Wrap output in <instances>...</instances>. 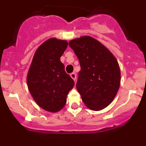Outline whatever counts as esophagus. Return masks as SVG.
<instances>
[{
  "mask_svg": "<svg viewBox=\"0 0 146 146\" xmlns=\"http://www.w3.org/2000/svg\"><path fill=\"white\" fill-rule=\"evenodd\" d=\"M70 77H72V79L74 80V81H75L76 77H77V75H76V74L74 73V72H72V73H71V74H70Z\"/></svg>",
  "mask_w": 146,
  "mask_h": 146,
  "instance_id": "34e87169",
  "label": "esophagus"
}]
</instances>
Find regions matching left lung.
I'll list each match as a JSON object with an SVG mask.
<instances>
[{
  "label": "left lung",
  "mask_w": 146,
  "mask_h": 146,
  "mask_svg": "<svg viewBox=\"0 0 146 146\" xmlns=\"http://www.w3.org/2000/svg\"><path fill=\"white\" fill-rule=\"evenodd\" d=\"M80 64L76 88L82 102L92 110L108 107L117 94L121 72L116 58L108 48L88 36L69 42Z\"/></svg>",
  "instance_id": "left-lung-1"
}]
</instances>
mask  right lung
Segmentation results:
<instances>
[{"label": "right lung", "instance_id": "add662e5", "mask_svg": "<svg viewBox=\"0 0 146 146\" xmlns=\"http://www.w3.org/2000/svg\"><path fill=\"white\" fill-rule=\"evenodd\" d=\"M67 46L65 40L52 38L45 41L35 52L28 70V90L38 106L48 112L56 113L64 108L74 86L60 60Z\"/></svg>", "mask_w": 146, "mask_h": 146}]
</instances>
